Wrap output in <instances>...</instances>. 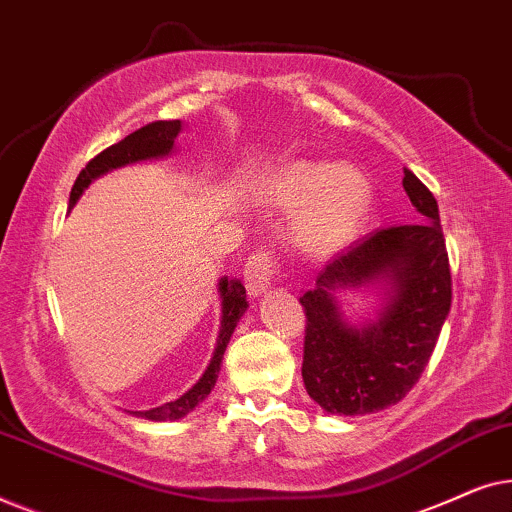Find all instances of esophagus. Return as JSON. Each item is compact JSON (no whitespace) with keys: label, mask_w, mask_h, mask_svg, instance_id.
<instances>
[{"label":"esophagus","mask_w":512,"mask_h":512,"mask_svg":"<svg viewBox=\"0 0 512 512\" xmlns=\"http://www.w3.org/2000/svg\"><path fill=\"white\" fill-rule=\"evenodd\" d=\"M279 275V265L272 258L270 251H256L249 256L244 265V286H247L249 296H261L270 289L272 279Z\"/></svg>","instance_id":"34e87169"}]
</instances>
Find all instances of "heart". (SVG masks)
I'll return each mask as SVG.
<instances>
[{
  "label": "heart",
  "instance_id": "1",
  "mask_svg": "<svg viewBox=\"0 0 512 512\" xmlns=\"http://www.w3.org/2000/svg\"><path fill=\"white\" fill-rule=\"evenodd\" d=\"M268 200L296 212L293 237L307 251H331L359 233L373 209V184L352 165L298 160L270 179Z\"/></svg>",
  "mask_w": 512,
  "mask_h": 512
}]
</instances>
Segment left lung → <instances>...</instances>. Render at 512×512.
<instances>
[{
  "label": "left lung",
  "instance_id": "1",
  "mask_svg": "<svg viewBox=\"0 0 512 512\" xmlns=\"http://www.w3.org/2000/svg\"><path fill=\"white\" fill-rule=\"evenodd\" d=\"M403 188L417 223L382 228L342 251L305 291L303 382L331 415H370L403 401L436 347L452 305L450 258L438 202L410 170ZM382 283L388 305L373 325L356 329L334 293Z\"/></svg>",
  "mask_w": 512,
  "mask_h": 512
}]
</instances>
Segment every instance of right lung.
<instances>
[{
  "mask_svg": "<svg viewBox=\"0 0 512 512\" xmlns=\"http://www.w3.org/2000/svg\"><path fill=\"white\" fill-rule=\"evenodd\" d=\"M179 130H181V121H156L135 130L132 135L121 139V142L114 146H109V149H104L102 153H97V156L79 172V177H76L72 193H69V209L76 205V200L81 198V193L86 191L90 181L100 177V174L116 170V167H123L128 163H137V160L167 156V153L172 151L174 139H177ZM219 291H221V328H219V338H216L214 356L212 361H209L205 375L195 382L193 389H188L184 396H179L177 401L158 405V408L153 410H139V412L135 410L130 412V415L151 419V422L181 419L184 415H188L195 405L202 403L209 396V391H212L216 384V377H219L223 352H226L230 335H233L237 321H240L244 310H247V291H244V286L237 282V279L223 277L219 282Z\"/></svg>",
  "mask_w": 512,
  "mask_h": 512,
  "instance_id": "right-lung-1",
  "label": "right lung"
}]
</instances>
